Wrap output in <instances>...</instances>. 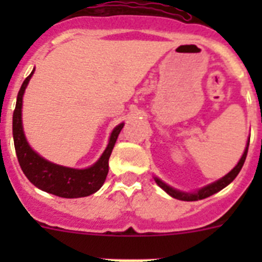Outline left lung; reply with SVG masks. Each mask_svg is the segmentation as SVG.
<instances>
[{
	"instance_id": "1",
	"label": "left lung",
	"mask_w": 262,
	"mask_h": 262,
	"mask_svg": "<svg viewBox=\"0 0 262 262\" xmlns=\"http://www.w3.org/2000/svg\"><path fill=\"white\" fill-rule=\"evenodd\" d=\"M248 147H249V140L247 143V147L244 149V154H243L242 159L239 160V163L236 164L235 168L231 170V172L227 173L224 177L219 178L217 181L212 182V184L206 185V186L201 187L198 189L196 191H193V193H187V191H181V190H177L174 187L169 186L168 184H165L164 181H161L159 177H154L155 178V182L159 185L161 189H163L165 193H168L169 195L176 198V200H180V201H187V202H190V201H198V200H203V198H207V196L212 195V194L217 193V191H221L222 189L227 186V185H230L231 182L233 181L236 178V176L239 174V172L242 170L243 165H244V161H245V157H247V154H248Z\"/></svg>"
}]
</instances>
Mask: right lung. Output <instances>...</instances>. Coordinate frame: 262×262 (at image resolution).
<instances>
[{
	"label": "right lung",
	"mask_w": 262,
	"mask_h": 262,
	"mask_svg": "<svg viewBox=\"0 0 262 262\" xmlns=\"http://www.w3.org/2000/svg\"><path fill=\"white\" fill-rule=\"evenodd\" d=\"M35 68L23 81L17 97V105L13 114V138L18 161L23 173L38 189L61 198H81L96 193L101 189L108 173V159L113 152L118 135L124 123L118 124L111 131L108 144L103 154L89 168L75 169L51 163L30 147L22 124L23 94L31 80Z\"/></svg>",
	"instance_id": "right-lung-1"
}]
</instances>
